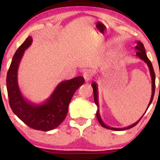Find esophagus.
Returning a JSON list of instances; mask_svg holds the SVG:
<instances>
[{"label": "esophagus", "instance_id": "obj_1", "mask_svg": "<svg viewBox=\"0 0 160 160\" xmlns=\"http://www.w3.org/2000/svg\"><path fill=\"white\" fill-rule=\"evenodd\" d=\"M83 76H84V79L86 82H88V81H89L91 79V72L89 70H85V71H84V72H83Z\"/></svg>", "mask_w": 160, "mask_h": 160}]
</instances>
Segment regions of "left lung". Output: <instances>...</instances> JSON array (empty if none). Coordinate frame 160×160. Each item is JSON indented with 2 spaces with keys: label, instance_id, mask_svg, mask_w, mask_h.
I'll list each match as a JSON object with an SVG mask.
<instances>
[{
  "label": "left lung",
  "instance_id": "obj_1",
  "mask_svg": "<svg viewBox=\"0 0 160 160\" xmlns=\"http://www.w3.org/2000/svg\"><path fill=\"white\" fill-rule=\"evenodd\" d=\"M136 49L138 51L136 52V54L137 56H138L141 59V60H143L144 62H146L147 63L148 68H149V70H150V73H151V76H152V98H151V100H150V102H149V104H148V108L149 107V106L152 103V100H153V98H154V92H155V73H154V68H153V66H152V62H151V61L148 60V58H147V56H146V51H145V48H144V46L143 43L141 42H140L138 41V45L136 46ZM92 87L93 88V94H94V100H95V104L97 105V106L98 107V90H97V85L95 82L92 83ZM96 116H97V118H98V122H99V123L100 124V125L102 127H103V128H106V129H109V130H128V129H130L133 128V127L136 125V124L140 122V120L141 119V118L136 123L133 124L132 125H131L130 127H128V128H110V127H108L106 126V124H105L103 122H102L101 118L100 117V114H99V111L98 110L97 113H96Z\"/></svg>",
  "mask_w": 160,
  "mask_h": 160
}]
</instances>
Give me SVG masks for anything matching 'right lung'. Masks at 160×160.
Listing matches in <instances>:
<instances>
[{"label":"right lung","mask_w":160,"mask_h":160,"mask_svg":"<svg viewBox=\"0 0 160 160\" xmlns=\"http://www.w3.org/2000/svg\"><path fill=\"white\" fill-rule=\"evenodd\" d=\"M32 38L28 36L15 52L7 76L8 101L13 112L30 128L49 131L58 127L66 117L68 106L73 94L84 84V78L78 76L60 83L47 102L35 106L24 99L17 84V69L24 51L31 44Z\"/></svg>","instance_id":"obj_1"}]
</instances>
